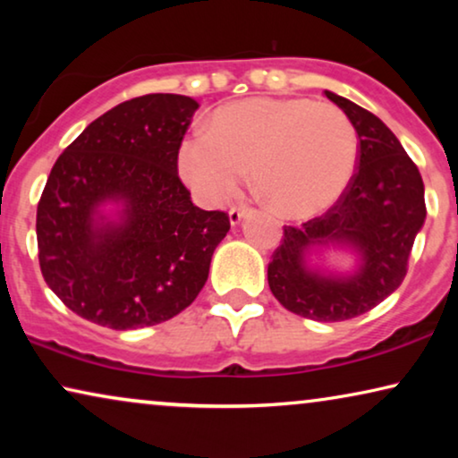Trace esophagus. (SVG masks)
<instances>
[{
    "instance_id": "obj_1",
    "label": "esophagus",
    "mask_w": 458,
    "mask_h": 458,
    "mask_svg": "<svg viewBox=\"0 0 458 458\" xmlns=\"http://www.w3.org/2000/svg\"><path fill=\"white\" fill-rule=\"evenodd\" d=\"M248 215H250V208H246V206H242V208H235L233 206V208L229 210V223L235 227V225H240Z\"/></svg>"
}]
</instances>
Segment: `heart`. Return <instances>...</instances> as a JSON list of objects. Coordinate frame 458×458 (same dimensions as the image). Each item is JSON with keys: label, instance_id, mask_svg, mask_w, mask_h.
<instances>
[{"label": "heart", "instance_id": "heart-1", "mask_svg": "<svg viewBox=\"0 0 458 458\" xmlns=\"http://www.w3.org/2000/svg\"><path fill=\"white\" fill-rule=\"evenodd\" d=\"M356 160V131L335 106L250 98L218 108L210 131L187 135L177 168L193 196L210 206L235 196L250 168L256 191L275 210L309 218L344 196Z\"/></svg>", "mask_w": 458, "mask_h": 458}]
</instances>
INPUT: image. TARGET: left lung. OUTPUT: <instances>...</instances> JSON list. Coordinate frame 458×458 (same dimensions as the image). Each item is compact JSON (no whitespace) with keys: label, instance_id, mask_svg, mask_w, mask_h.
Wrapping results in <instances>:
<instances>
[{"label":"left lung","instance_id":"8db88e82","mask_svg":"<svg viewBox=\"0 0 458 458\" xmlns=\"http://www.w3.org/2000/svg\"><path fill=\"white\" fill-rule=\"evenodd\" d=\"M359 135V171L334 208L285 227L268 265V287L287 310L312 321L359 317L398 290L425 223V187L398 137L359 104L325 91ZM331 253L353 259L331 266Z\"/></svg>","mask_w":458,"mask_h":458}]
</instances>
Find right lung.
I'll return each instance as SVG.
<instances>
[{
  "label": "right lung",
  "instance_id": "add662e5",
  "mask_svg": "<svg viewBox=\"0 0 458 458\" xmlns=\"http://www.w3.org/2000/svg\"><path fill=\"white\" fill-rule=\"evenodd\" d=\"M199 104L149 93L96 118L49 173L37 206L46 284L110 329L168 321L198 298L229 216L193 206L177 154Z\"/></svg>",
  "mask_w": 458,
  "mask_h": 458
}]
</instances>
